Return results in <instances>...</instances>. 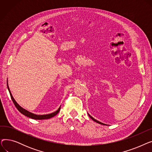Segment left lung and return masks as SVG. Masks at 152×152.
<instances>
[{"label": "left lung", "mask_w": 152, "mask_h": 152, "mask_svg": "<svg viewBox=\"0 0 152 152\" xmlns=\"http://www.w3.org/2000/svg\"><path fill=\"white\" fill-rule=\"evenodd\" d=\"M89 115V116L92 119V120L93 121H95V122H96V123H99V124H103V123H100V121H97V120H96V119H94L93 117H92L89 114H88Z\"/></svg>", "instance_id": "8db88e82"}]
</instances>
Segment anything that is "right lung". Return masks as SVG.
I'll return each instance as SVG.
<instances>
[{
  "label": "right lung",
  "mask_w": 152,
  "mask_h": 152,
  "mask_svg": "<svg viewBox=\"0 0 152 152\" xmlns=\"http://www.w3.org/2000/svg\"><path fill=\"white\" fill-rule=\"evenodd\" d=\"M7 87H8V89H9V92H10V97H11V99L14 103L15 106L16 107V108H17L18 109V110L20 111V112L21 113H22L23 115H24L25 116H27V117H29L30 118H32V119H49V118H51L52 117H53L54 116H55L56 115H57L58 113V112L60 110V107L58 108V110L57 111H55V112L52 113H50V114H48V115H35V114H33L31 112H29L28 111L26 110L25 109L23 108L22 107H21L18 103L16 102V101L15 100V99H13L12 95L10 91V89L9 88V86H8V83H7Z\"/></svg>",
  "instance_id": "add662e5"
}]
</instances>
